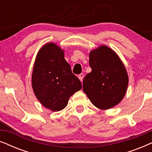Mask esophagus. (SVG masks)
Here are the masks:
<instances>
[{"label": "esophagus", "instance_id": "34e87169", "mask_svg": "<svg viewBox=\"0 0 152 152\" xmlns=\"http://www.w3.org/2000/svg\"><path fill=\"white\" fill-rule=\"evenodd\" d=\"M84 75L83 73H81L78 75V77H79V79H80V80L81 81V82H82V81H83V78H84Z\"/></svg>", "mask_w": 152, "mask_h": 152}]
</instances>
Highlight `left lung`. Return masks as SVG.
I'll return each mask as SVG.
<instances>
[{
    "mask_svg": "<svg viewBox=\"0 0 152 152\" xmlns=\"http://www.w3.org/2000/svg\"><path fill=\"white\" fill-rule=\"evenodd\" d=\"M92 71L83 80V91L93 104L99 109L115 107L123 99L128 86L126 68L118 55L107 45L89 54Z\"/></svg>",
    "mask_w": 152,
    "mask_h": 152,
    "instance_id": "obj_1",
    "label": "left lung"
}]
</instances>
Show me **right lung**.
<instances>
[{
	"label": "right lung",
	"instance_id": "obj_1",
	"mask_svg": "<svg viewBox=\"0 0 152 152\" xmlns=\"http://www.w3.org/2000/svg\"><path fill=\"white\" fill-rule=\"evenodd\" d=\"M32 86L41 104L53 111L64 109L70 97L82 88L80 80L64 59V50L54 43L39 50L33 68Z\"/></svg>",
	"mask_w": 152,
	"mask_h": 152
}]
</instances>
